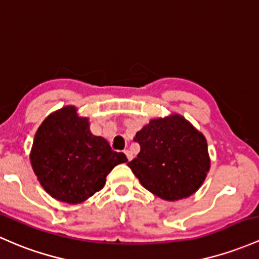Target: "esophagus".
Here are the masks:
<instances>
[{
  "instance_id": "esophagus-1",
  "label": "esophagus",
  "mask_w": 259,
  "mask_h": 259,
  "mask_svg": "<svg viewBox=\"0 0 259 259\" xmlns=\"http://www.w3.org/2000/svg\"><path fill=\"white\" fill-rule=\"evenodd\" d=\"M124 154H126V157H127V159L128 160H131L133 158V155L131 154V152L130 151H124Z\"/></svg>"
}]
</instances>
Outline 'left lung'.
<instances>
[{
    "mask_svg": "<svg viewBox=\"0 0 259 259\" xmlns=\"http://www.w3.org/2000/svg\"><path fill=\"white\" fill-rule=\"evenodd\" d=\"M135 141L141 151L128 166L142 186L160 199H185L206 179L211 165L206 138L184 116L151 119Z\"/></svg>",
    "mask_w": 259,
    "mask_h": 259,
    "instance_id": "1",
    "label": "left lung"
}]
</instances>
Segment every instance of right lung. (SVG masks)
<instances>
[{
  "label": "right lung",
  "instance_id": "1",
  "mask_svg": "<svg viewBox=\"0 0 259 259\" xmlns=\"http://www.w3.org/2000/svg\"><path fill=\"white\" fill-rule=\"evenodd\" d=\"M38 182L55 200L81 204L106 183L123 153L112 151L108 142L90 131V121L68 105L54 111L37 130L29 154Z\"/></svg>",
  "mask_w": 259,
  "mask_h": 259
}]
</instances>
